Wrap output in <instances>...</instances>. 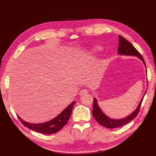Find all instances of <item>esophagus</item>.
I'll return each instance as SVG.
<instances>
[{
	"label": "esophagus",
	"mask_w": 156,
	"mask_h": 156,
	"mask_svg": "<svg viewBox=\"0 0 156 156\" xmlns=\"http://www.w3.org/2000/svg\"><path fill=\"white\" fill-rule=\"evenodd\" d=\"M88 93V90L87 89H83L81 91L79 92V95L80 96H83V95H85V94H87Z\"/></svg>",
	"instance_id": "34e87169"
}]
</instances>
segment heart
Returning a JSON list of instances; mask_svg holds the SVG:
<instances>
[{
  "mask_svg": "<svg viewBox=\"0 0 156 156\" xmlns=\"http://www.w3.org/2000/svg\"><path fill=\"white\" fill-rule=\"evenodd\" d=\"M100 51V48H98L97 46H93V47H91V48H90L87 50V55L89 56L95 55L98 54Z\"/></svg>",
  "mask_w": 156,
  "mask_h": 156,
  "instance_id": "1",
  "label": "heart"
}]
</instances>
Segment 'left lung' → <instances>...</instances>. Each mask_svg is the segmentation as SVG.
I'll return each mask as SVG.
<instances>
[{
    "label": "left lung",
    "mask_w": 156,
    "mask_h": 156,
    "mask_svg": "<svg viewBox=\"0 0 156 156\" xmlns=\"http://www.w3.org/2000/svg\"><path fill=\"white\" fill-rule=\"evenodd\" d=\"M119 49H118V54L119 55H125V56H133L138 57L142 62H143L144 65L146 67V64L143 58L142 55H141L139 51L136 50L134 46L132 45L129 41H127L124 37L119 35ZM146 92H144V95L141 99L138 106L136 107L135 110L132 112L130 115L127 116L124 118L120 119H111V117H108L107 116L104 112L101 110V107L99 106L98 100L94 98V104H93V111H92V115L94 119L98 122L99 124L101 125L102 126L106 127V128L113 129L116 128V127H119L121 126H123L127 123H129L132 120H133L136 116L137 115L138 112L139 111L141 103L143 101V98Z\"/></svg>",
    "instance_id": "1"
}]
</instances>
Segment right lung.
I'll return each mask as SVG.
<instances>
[{
    "instance_id": "obj_1",
    "label": "right lung",
    "mask_w": 156,
    "mask_h": 156,
    "mask_svg": "<svg viewBox=\"0 0 156 156\" xmlns=\"http://www.w3.org/2000/svg\"><path fill=\"white\" fill-rule=\"evenodd\" d=\"M75 101H73L72 103L61 112L58 115L48 122L44 123L34 124L23 120L20 116H18L21 123L28 128L34 131L37 133L42 134H53L60 131L67 124L68 120L72 115V112Z\"/></svg>"
}]
</instances>
